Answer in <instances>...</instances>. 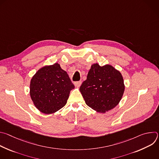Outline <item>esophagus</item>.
<instances>
[{
    "label": "esophagus",
    "instance_id": "esophagus-1",
    "mask_svg": "<svg viewBox=\"0 0 159 159\" xmlns=\"http://www.w3.org/2000/svg\"><path fill=\"white\" fill-rule=\"evenodd\" d=\"M81 84H82V81H77V82H75L74 83L75 85L77 86V87H79L81 85Z\"/></svg>",
    "mask_w": 159,
    "mask_h": 159
}]
</instances>
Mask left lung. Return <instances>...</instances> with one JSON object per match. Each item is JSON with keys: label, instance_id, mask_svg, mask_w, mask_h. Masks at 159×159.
<instances>
[{"label": "left lung", "instance_id": "1", "mask_svg": "<svg viewBox=\"0 0 159 159\" xmlns=\"http://www.w3.org/2000/svg\"><path fill=\"white\" fill-rule=\"evenodd\" d=\"M125 90L121 74L110 65H92L87 79L80 87L85 104L99 112L116 107Z\"/></svg>", "mask_w": 159, "mask_h": 159}]
</instances>
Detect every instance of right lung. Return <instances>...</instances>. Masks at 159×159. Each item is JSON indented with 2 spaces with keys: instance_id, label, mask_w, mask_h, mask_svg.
Listing matches in <instances>:
<instances>
[{
  "instance_id": "add662e5",
  "label": "right lung",
  "mask_w": 159,
  "mask_h": 159,
  "mask_svg": "<svg viewBox=\"0 0 159 159\" xmlns=\"http://www.w3.org/2000/svg\"><path fill=\"white\" fill-rule=\"evenodd\" d=\"M74 89L69 75L57 63L40 69L30 83V96L36 107L44 114L62 108Z\"/></svg>"
}]
</instances>
